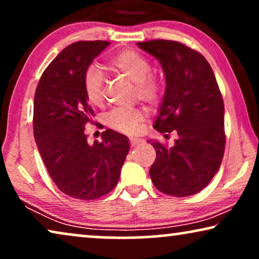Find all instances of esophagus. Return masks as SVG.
Here are the masks:
<instances>
[{
    "instance_id": "1",
    "label": "esophagus",
    "mask_w": 259,
    "mask_h": 259,
    "mask_svg": "<svg viewBox=\"0 0 259 259\" xmlns=\"http://www.w3.org/2000/svg\"><path fill=\"white\" fill-rule=\"evenodd\" d=\"M130 143H131V146L132 147H136L138 145H141L144 144V140L140 139V138H130Z\"/></svg>"
}]
</instances>
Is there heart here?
<instances>
[{"label": "heart", "instance_id": "obj_1", "mask_svg": "<svg viewBox=\"0 0 259 259\" xmlns=\"http://www.w3.org/2000/svg\"><path fill=\"white\" fill-rule=\"evenodd\" d=\"M108 68L134 83L137 97L148 105H155L161 95V84L157 77L150 75L151 63L144 55L132 49L120 52L108 61ZM83 91L92 106L104 104L105 81L100 69L92 66L83 74ZM144 121V113L138 108L114 109L106 116V123L112 130L125 134H134Z\"/></svg>", "mask_w": 259, "mask_h": 259}]
</instances>
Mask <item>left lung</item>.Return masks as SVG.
Segmentation results:
<instances>
[{
    "label": "left lung",
    "instance_id": "8db88e82",
    "mask_svg": "<svg viewBox=\"0 0 259 259\" xmlns=\"http://www.w3.org/2000/svg\"><path fill=\"white\" fill-rule=\"evenodd\" d=\"M137 45L160 62L165 74V94L154 128L178 133L172 147L148 140L157 153L150 168L152 183L168 196H192L207 186L224 155V102L217 80L206 59L180 42Z\"/></svg>",
    "mask_w": 259,
    "mask_h": 259
}]
</instances>
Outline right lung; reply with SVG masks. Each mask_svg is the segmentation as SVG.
<instances>
[{
    "label": "right lung",
    "mask_w": 259,
    "mask_h": 259,
    "mask_svg": "<svg viewBox=\"0 0 259 259\" xmlns=\"http://www.w3.org/2000/svg\"><path fill=\"white\" fill-rule=\"evenodd\" d=\"M107 41H79L53 60L34 98V137L46 168L67 196L93 200L111 192L130 151L128 138L115 131L87 143L84 127L94 112L83 91V74L108 47Z\"/></svg>",
    "instance_id": "add662e5"
}]
</instances>
